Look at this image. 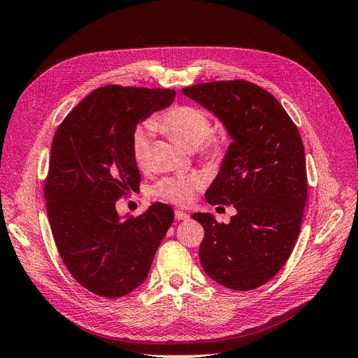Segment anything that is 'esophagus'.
<instances>
[{"instance_id": "34e87169", "label": "esophagus", "mask_w": 358, "mask_h": 358, "mask_svg": "<svg viewBox=\"0 0 358 358\" xmlns=\"http://www.w3.org/2000/svg\"><path fill=\"white\" fill-rule=\"evenodd\" d=\"M175 218H176L178 221H183V220H188L189 215L185 213L183 210H175Z\"/></svg>"}]
</instances>
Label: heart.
<instances>
[{
  "instance_id": "heart-1",
  "label": "heart",
  "mask_w": 358,
  "mask_h": 358,
  "mask_svg": "<svg viewBox=\"0 0 358 358\" xmlns=\"http://www.w3.org/2000/svg\"><path fill=\"white\" fill-rule=\"evenodd\" d=\"M171 136L188 149L199 148L206 158H221L225 152V137L212 129L209 115L201 107L192 104H178L157 116L150 125L137 128L131 138V150L136 164L145 169L150 157L152 129ZM201 187V179L196 175H182L164 178L155 183L154 194L167 201L187 204L194 191Z\"/></svg>"
}]
</instances>
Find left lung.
<instances>
[{
    "mask_svg": "<svg viewBox=\"0 0 358 358\" xmlns=\"http://www.w3.org/2000/svg\"><path fill=\"white\" fill-rule=\"evenodd\" d=\"M182 92L218 116L233 138L206 201L231 204L237 213L229 224L192 215L204 229L201 266L227 288H258L284 267L300 233L308 176L299 129L272 94L248 80Z\"/></svg>",
    "mask_w": 358,
    "mask_h": 358,
    "instance_id": "8db88e82",
    "label": "left lung"
}]
</instances>
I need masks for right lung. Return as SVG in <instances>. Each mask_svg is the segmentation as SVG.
I'll return each instance as SVG.
<instances>
[{
  "label": "right lung",
  "instance_id": "1",
  "mask_svg": "<svg viewBox=\"0 0 358 358\" xmlns=\"http://www.w3.org/2000/svg\"><path fill=\"white\" fill-rule=\"evenodd\" d=\"M175 90L107 85L66 116L53 136L45 180L48 218L71 276L96 296L122 297L145 282L159 243L175 220L154 203L122 220L115 203L136 191V125L166 109Z\"/></svg>",
  "mask_w": 358,
  "mask_h": 358
}]
</instances>
